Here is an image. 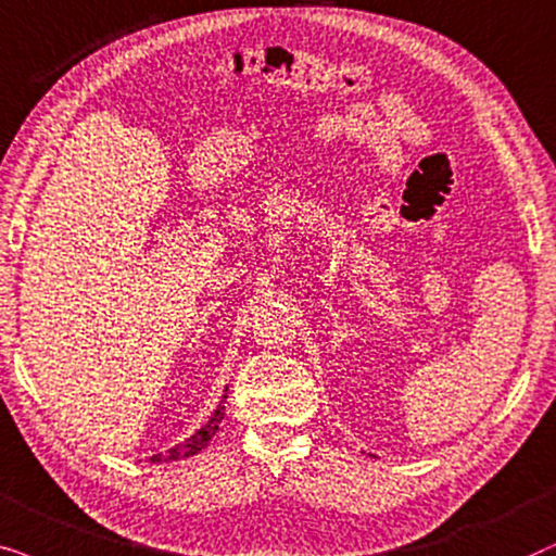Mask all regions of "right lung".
I'll list each match as a JSON object with an SVG mask.
<instances>
[{"mask_svg":"<svg viewBox=\"0 0 556 556\" xmlns=\"http://www.w3.org/2000/svg\"><path fill=\"white\" fill-rule=\"evenodd\" d=\"M226 391H228V387H226ZM224 402H226V396H224ZM224 402L218 404V409L213 412V417L205 421V425L198 429L195 434H192V438H188L185 442H180V445L177 447H173V450H167L165 455H152L150 460L152 463H162V460H182V457H190V455H195V453H201V450L208 445V442L213 440V434L218 432V427H220V419H224Z\"/></svg>","mask_w":556,"mask_h":556,"instance_id":"right-lung-1","label":"right lung"}]
</instances>
